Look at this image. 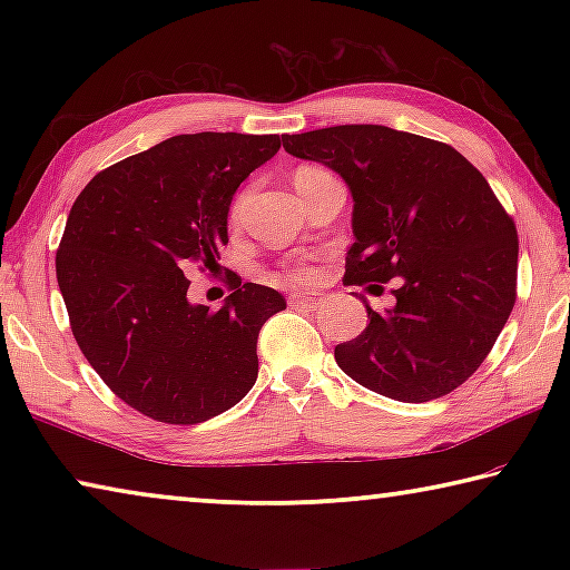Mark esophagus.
<instances>
[{"instance_id": "1", "label": "esophagus", "mask_w": 570, "mask_h": 570, "mask_svg": "<svg viewBox=\"0 0 570 570\" xmlns=\"http://www.w3.org/2000/svg\"><path fill=\"white\" fill-rule=\"evenodd\" d=\"M322 302H324L322 294H302V292H296V294L288 296V304L296 306V308H312V312H314V308H320Z\"/></svg>"}]
</instances>
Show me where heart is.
I'll use <instances>...</instances> for the list:
<instances>
[{
  "instance_id": "obj_1",
  "label": "heart",
  "mask_w": 570,
  "mask_h": 570,
  "mask_svg": "<svg viewBox=\"0 0 570 570\" xmlns=\"http://www.w3.org/2000/svg\"><path fill=\"white\" fill-rule=\"evenodd\" d=\"M308 173H320V168H298L294 180L308 176ZM244 204H246V196H238L234 200V206H230V220H236L240 216V210H244ZM292 276H294V282H308V278H312V268H308V266H296L294 272H292Z\"/></svg>"
}]
</instances>
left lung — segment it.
Returning a JSON list of instances; mask_svg holds the SVG:
<instances>
[{
  "mask_svg": "<svg viewBox=\"0 0 570 570\" xmlns=\"http://www.w3.org/2000/svg\"><path fill=\"white\" fill-rule=\"evenodd\" d=\"M282 140L286 153L324 163L352 190L344 282L397 278V304L382 314L366 304L370 324L336 344V364L400 402L458 390L515 304L518 230L493 188L448 142L384 125H336Z\"/></svg>",
  "mask_w": 570,
  "mask_h": 570,
  "instance_id": "obj_1",
  "label": "left lung"
}]
</instances>
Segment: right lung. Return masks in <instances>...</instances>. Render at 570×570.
I'll return each mask as SVG.
<instances>
[{"mask_svg": "<svg viewBox=\"0 0 570 570\" xmlns=\"http://www.w3.org/2000/svg\"><path fill=\"white\" fill-rule=\"evenodd\" d=\"M278 148V135H176L100 170L72 204L55 266L75 342L150 420L206 422L254 387L258 332L284 296L238 278L214 312L188 302L183 272L218 266L236 188Z\"/></svg>", "mask_w": 570, "mask_h": 570, "instance_id": "obj_1", "label": "right lung"}]
</instances>
